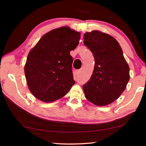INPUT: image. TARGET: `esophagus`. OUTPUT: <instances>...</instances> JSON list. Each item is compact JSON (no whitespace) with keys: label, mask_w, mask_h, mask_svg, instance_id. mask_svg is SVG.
<instances>
[{"label":"esophagus","mask_w":146,"mask_h":146,"mask_svg":"<svg viewBox=\"0 0 146 146\" xmlns=\"http://www.w3.org/2000/svg\"><path fill=\"white\" fill-rule=\"evenodd\" d=\"M80 70H76V71H75L76 75H79V73H80Z\"/></svg>","instance_id":"1"}]
</instances>
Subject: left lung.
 Instances as JSON below:
<instances>
[{
    "label": "left lung",
    "instance_id": "left-lung-1",
    "mask_svg": "<svg viewBox=\"0 0 146 146\" xmlns=\"http://www.w3.org/2000/svg\"><path fill=\"white\" fill-rule=\"evenodd\" d=\"M84 44L95 58V67L88 82L83 86L86 99L98 106L114 102L129 80V67L117 40L97 30L86 32Z\"/></svg>",
    "mask_w": 146,
    "mask_h": 146
}]
</instances>
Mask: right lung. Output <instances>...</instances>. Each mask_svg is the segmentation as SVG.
<instances>
[{
  "label": "right lung",
  "mask_w": 146,
  "mask_h": 146,
  "mask_svg": "<svg viewBox=\"0 0 146 146\" xmlns=\"http://www.w3.org/2000/svg\"><path fill=\"white\" fill-rule=\"evenodd\" d=\"M80 32L68 26L53 29L31 49L24 66L27 84L35 97L44 102L62 98L75 84L70 51L78 45Z\"/></svg>",
  "instance_id": "obj_1"
}]
</instances>
